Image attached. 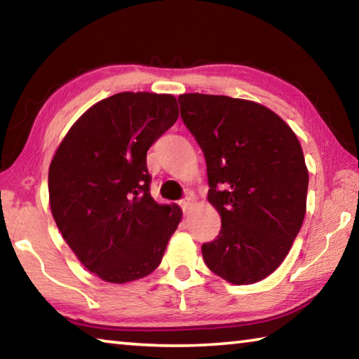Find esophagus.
I'll list each match as a JSON object with an SVG mask.
<instances>
[{
	"instance_id": "34e87169",
	"label": "esophagus",
	"mask_w": 359,
	"mask_h": 359,
	"mask_svg": "<svg viewBox=\"0 0 359 359\" xmlns=\"http://www.w3.org/2000/svg\"><path fill=\"white\" fill-rule=\"evenodd\" d=\"M179 204H180L182 210H184V212H188V210H190V209L193 208V204H194V199H193L191 194H187V196H184V198L180 199Z\"/></svg>"
}]
</instances>
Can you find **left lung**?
Returning a JSON list of instances; mask_svg holds the SVG:
<instances>
[{
    "instance_id": "1",
    "label": "left lung",
    "mask_w": 359,
    "mask_h": 359,
    "mask_svg": "<svg viewBox=\"0 0 359 359\" xmlns=\"http://www.w3.org/2000/svg\"><path fill=\"white\" fill-rule=\"evenodd\" d=\"M179 104L205 158L209 203L222 217L220 234L203 244L205 264L234 285L263 280L282 264L306 215L301 144L258 102L187 93Z\"/></svg>"
}]
</instances>
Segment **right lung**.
Segmentation results:
<instances>
[{
    "label": "right lung",
    "instance_id": "obj_1",
    "mask_svg": "<svg viewBox=\"0 0 359 359\" xmlns=\"http://www.w3.org/2000/svg\"><path fill=\"white\" fill-rule=\"evenodd\" d=\"M177 117L172 95L117 93L90 107L57 149L48 169L53 220L102 280L149 276L177 229L182 210L151 198L147 169V150Z\"/></svg>",
    "mask_w": 359,
    "mask_h": 359
}]
</instances>
